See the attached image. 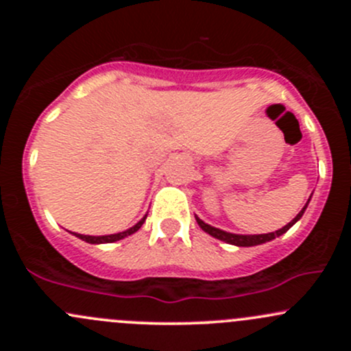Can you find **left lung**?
Here are the masks:
<instances>
[{
  "label": "left lung",
  "instance_id": "obj_1",
  "mask_svg": "<svg viewBox=\"0 0 351 351\" xmlns=\"http://www.w3.org/2000/svg\"><path fill=\"white\" fill-rule=\"evenodd\" d=\"M309 200H311V198H309ZM309 200H307V204H309ZM307 204L304 205L302 210H300L299 214H297L295 217H293L292 221L289 222V224L284 226V228H282V229H278V231L268 232V234H232V232L222 231V229L214 228V226L205 224V222L202 221V219H198L197 215H195V219H197L198 226H200V228L204 229V231L207 232V234H210L212 238L221 239V241H224V243H228V244H234V246H244V247H247V246H258V244L268 243V241H271V239L278 238V236L285 234V232L289 231V229L292 228V226L295 224V222L299 221L300 217H302L304 212H306V208H307Z\"/></svg>",
  "mask_w": 351,
  "mask_h": 351
}]
</instances>
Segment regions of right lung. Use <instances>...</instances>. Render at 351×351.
<instances>
[{
	"instance_id": "1",
	"label": "right lung",
	"mask_w": 351,
	"mask_h": 351,
	"mask_svg": "<svg viewBox=\"0 0 351 351\" xmlns=\"http://www.w3.org/2000/svg\"><path fill=\"white\" fill-rule=\"evenodd\" d=\"M147 214L144 215L143 219H141L139 222H137L136 226H132V228H129L127 231H122V232H115V234H107V236H86V234H77V232H71V234H74L76 238L83 239V241L90 243V244H105V243H115V241H120V239L127 238V236L134 234V232H137L141 229V226L144 224V221H146Z\"/></svg>"
}]
</instances>
